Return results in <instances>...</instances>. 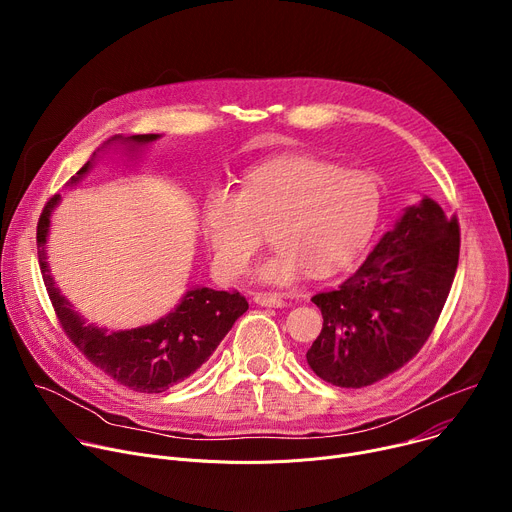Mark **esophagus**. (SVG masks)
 I'll return each instance as SVG.
<instances>
[{
  "instance_id": "esophagus-1",
  "label": "esophagus",
  "mask_w": 512,
  "mask_h": 512,
  "mask_svg": "<svg viewBox=\"0 0 512 512\" xmlns=\"http://www.w3.org/2000/svg\"><path fill=\"white\" fill-rule=\"evenodd\" d=\"M253 300H255V304L265 306V308H283L285 306V300L279 294H267V291H257Z\"/></svg>"
}]
</instances>
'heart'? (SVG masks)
<instances>
[{"label":"heart","mask_w":512,"mask_h":512,"mask_svg":"<svg viewBox=\"0 0 512 512\" xmlns=\"http://www.w3.org/2000/svg\"><path fill=\"white\" fill-rule=\"evenodd\" d=\"M379 182L314 156H281L247 170L241 190L214 186L202 206L204 237L218 275L241 277L271 229L277 249L259 279L287 285L328 277L369 245L381 218Z\"/></svg>","instance_id":"b5f03b06"}]
</instances>
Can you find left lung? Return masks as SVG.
Instances as JSON below:
<instances>
[{"instance_id": "8db88e82", "label": "left lung", "mask_w": 512, "mask_h": 512, "mask_svg": "<svg viewBox=\"0 0 512 512\" xmlns=\"http://www.w3.org/2000/svg\"><path fill=\"white\" fill-rule=\"evenodd\" d=\"M458 259V216L431 198L407 208L342 285L312 298L324 318L306 354L312 371L360 389L405 367L440 320Z\"/></svg>"}]
</instances>
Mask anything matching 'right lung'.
<instances>
[{
  "mask_svg": "<svg viewBox=\"0 0 512 512\" xmlns=\"http://www.w3.org/2000/svg\"><path fill=\"white\" fill-rule=\"evenodd\" d=\"M156 137L160 135H131L129 141L148 143ZM87 170L89 164H85L72 180L77 182ZM56 202L58 196L54 194L40 214L36 243L48 298L68 340L107 377L137 393H162L194 375L229 334L237 318L249 310L247 300L239 291L198 287L188 291L172 314L150 326L107 332L105 328L85 324L54 287V279L44 261L50 212Z\"/></svg>",
  "mask_w": 512,
  "mask_h": 512,
  "instance_id": "add662e5",
  "label": "right lung"
}]
</instances>
